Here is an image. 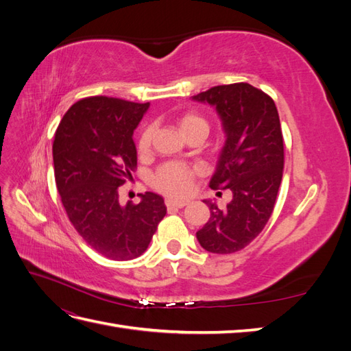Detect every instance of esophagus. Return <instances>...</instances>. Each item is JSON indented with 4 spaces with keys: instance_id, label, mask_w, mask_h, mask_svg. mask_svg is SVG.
<instances>
[{
    "instance_id": "obj_1",
    "label": "esophagus",
    "mask_w": 351,
    "mask_h": 351,
    "mask_svg": "<svg viewBox=\"0 0 351 351\" xmlns=\"http://www.w3.org/2000/svg\"><path fill=\"white\" fill-rule=\"evenodd\" d=\"M165 205L169 209H173V208L180 209V208H184L186 205H189V202L187 200H167Z\"/></svg>"
}]
</instances>
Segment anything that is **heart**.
Here are the masks:
<instances>
[{
    "mask_svg": "<svg viewBox=\"0 0 351 351\" xmlns=\"http://www.w3.org/2000/svg\"><path fill=\"white\" fill-rule=\"evenodd\" d=\"M178 130L186 139L193 136H202L205 139L209 133V121L206 117L196 111H189L177 119ZM154 127L145 125L139 137H137V152L141 156L149 155L152 149ZM197 177V169L183 162L169 161L159 167L152 176V186L159 193L168 197H184L190 195L193 183Z\"/></svg>",
    "mask_w": 351,
    "mask_h": 351,
    "instance_id": "b5f03b06",
    "label": "heart"
}]
</instances>
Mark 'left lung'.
Masks as SVG:
<instances>
[{
  "label": "left lung",
  "mask_w": 351,
  "mask_h": 351,
  "mask_svg": "<svg viewBox=\"0 0 351 351\" xmlns=\"http://www.w3.org/2000/svg\"><path fill=\"white\" fill-rule=\"evenodd\" d=\"M214 105L227 141L210 189L232 192L227 208L206 202L210 218L196 237L210 253L228 254L256 239L272 215L284 169L280 117L268 93L249 83L214 86L193 97Z\"/></svg>",
  "instance_id": "1"
}]
</instances>
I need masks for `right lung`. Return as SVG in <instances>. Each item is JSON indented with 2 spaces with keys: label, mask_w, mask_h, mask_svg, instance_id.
Returning a JSON list of instances; mask_svg holds the SVG:
<instances>
[{
  "label": "right lung",
  "mask_w": 351,
  "mask_h": 351,
  "mask_svg": "<svg viewBox=\"0 0 351 351\" xmlns=\"http://www.w3.org/2000/svg\"><path fill=\"white\" fill-rule=\"evenodd\" d=\"M149 102L89 97L73 104L54 143L58 193L73 227L111 261H130L149 246L167 214L164 199L146 192L141 204L119 202V187L137 168L133 132Z\"/></svg>",
  "instance_id": "obj_1"
}]
</instances>
